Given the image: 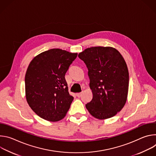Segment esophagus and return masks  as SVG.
Listing matches in <instances>:
<instances>
[{
  "mask_svg": "<svg viewBox=\"0 0 156 156\" xmlns=\"http://www.w3.org/2000/svg\"><path fill=\"white\" fill-rule=\"evenodd\" d=\"M76 96H77L78 98H80V97L82 96V93H76Z\"/></svg>",
  "mask_w": 156,
  "mask_h": 156,
  "instance_id": "obj_1",
  "label": "esophagus"
}]
</instances>
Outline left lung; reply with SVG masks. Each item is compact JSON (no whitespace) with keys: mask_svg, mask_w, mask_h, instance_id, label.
Wrapping results in <instances>:
<instances>
[{"mask_svg":"<svg viewBox=\"0 0 156 156\" xmlns=\"http://www.w3.org/2000/svg\"><path fill=\"white\" fill-rule=\"evenodd\" d=\"M85 63L93 99L86 107L94 117L104 120L115 116L124 107L128 96L129 73L126 63L112 47H92L78 54Z\"/></svg>","mask_w":156,"mask_h":156,"instance_id":"8db88e82","label":"left lung"}]
</instances>
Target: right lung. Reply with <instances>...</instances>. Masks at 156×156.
<instances>
[{"label": "right lung", "mask_w": 156, "mask_h": 156, "mask_svg": "<svg viewBox=\"0 0 156 156\" xmlns=\"http://www.w3.org/2000/svg\"><path fill=\"white\" fill-rule=\"evenodd\" d=\"M77 54L52 49L36 55L30 62L25 79L26 98L41 118L57 122L67 113L73 97L69 93L65 75Z\"/></svg>", "instance_id": "1"}]
</instances>
